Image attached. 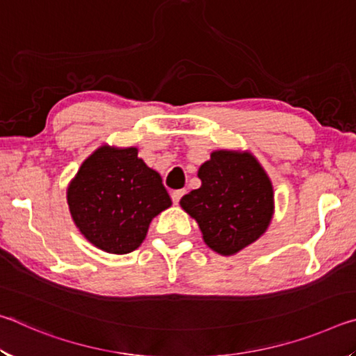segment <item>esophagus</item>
Masks as SVG:
<instances>
[{
  "label": "esophagus",
  "instance_id": "obj_1",
  "mask_svg": "<svg viewBox=\"0 0 356 356\" xmlns=\"http://www.w3.org/2000/svg\"><path fill=\"white\" fill-rule=\"evenodd\" d=\"M185 195V190H176L171 193V200L174 204H179V201L182 200V196Z\"/></svg>",
  "mask_w": 356,
  "mask_h": 356
}]
</instances>
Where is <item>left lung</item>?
<instances>
[{
	"label": "left lung",
	"mask_w": 356,
	"mask_h": 356,
	"mask_svg": "<svg viewBox=\"0 0 356 356\" xmlns=\"http://www.w3.org/2000/svg\"><path fill=\"white\" fill-rule=\"evenodd\" d=\"M201 186L180 200L210 250L234 256L267 231L275 213L268 174L250 150L218 149L197 170Z\"/></svg>",
	"instance_id": "obj_1"
}]
</instances>
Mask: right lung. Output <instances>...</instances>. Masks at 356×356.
<instances>
[{"label":"right lung","mask_w":356,"mask_h":356,"mask_svg":"<svg viewBox=\"0 0 356 356\" xmlns=\"http://www.w3.org/2000/svg\"><path fill=\"white\" fill-rule=\"evenodd\" d=\"M67 204L89 243L111 254H127L146 238L150 221L172 202L160 174L138 156V147L104 144L70 180Z\"/></svg>","instance_id":"add662e5"}]
</instances>
